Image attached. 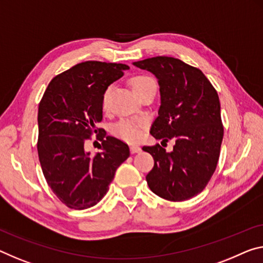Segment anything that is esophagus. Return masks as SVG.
<instances>
[{"label":"esophagus","instance_id":"1","mask_svg":"<svg viewBox=\"0 0 263 263\" xmlns=\"http://www.w3.org/2000/svg\"><path fill=\"white\" fill-rule=\"evenodd\" d=\"M141 151V148L139 146H137V145H131L130 146V152L131 153H139Z\"/></svg>","mask_w":263,"mask_h":263}]
</instances>
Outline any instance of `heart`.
Here are the masks:
<instances>
[{
  "label": "heart",
  "mask_w": 263,
  "mask_h": 263,
  "mask_svg": "<svg viewBox=\"0 0 263 263\" xmlns=\"http://www.w3.org/2000/svg\"><path fill=\"white\" fill-rule=\"evenodd\" d=\"M130 84L132 90L135 91V93L138 96L144 92L145 90H147L149 86L156 85V82L153 79L146 76V74H137L133 76L130 79ZM109 92L110 89H106L104 91L102 96V107L104 110L107 107V102H109ZM144 120H132V119H120L119 122H117L111 128L112 135L118 137V138L123 139L125 141H133L138 140L140 138L141 130L145 127Z\"/></svg>",
  "instance_id": "1"
}]
</instances>
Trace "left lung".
Wrapping results in <instances>:
<instances>
[{"label": "left lung", "mask_w": 263, "mask_h": 263, "mask_svg": "<svg viewBox=\"0 0 263 263\" xmlns=\"http://www.w3.org/2000/svg\"><path fill=\"white\" fill-rule=\"evenodd\" d=\"M133 64L159 79L161 105L149 133L176 140L172 152L159 144L143 147L154 160L147 185L162 199L189 200L203 191L218 165L223 138L218 92L201 70L178 58L158 56Z\"/></svg>", "instance_id": "left-lung-1"}]
</instances>
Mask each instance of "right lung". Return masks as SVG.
<instances>
[{
	"label": "right lung",
	"instance_id": "right-lung-1",
	"mask_svg": "<svg viewBox=\"0 0 263 263\" xmlns=\"http://www.w3.org/2000/svg\"><path fill=\"white\" fill-rule=\"evenodd\" d=\"M126 69V64L82 62L53 77L40 102L37 152L42 172L60 201L72 210L97 205L117 168L130 156L126 143L96 127L103 119L104 91ZM93 134L102 141V152L91 157L84 145Z\"/></svg>",
	"mask_w": 263,
	"mask_h": 263
}]
</instances>
